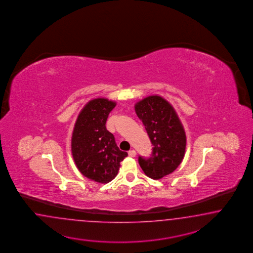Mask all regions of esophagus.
<instances>
[{
  "instance_id": "obj_1",
  "label": "esophagus",
  "mask_w": 253,
  "mask_h": 253,
  "mask_svg": "<svg viewBox=\"0 0 253 253\" xmlns=\"http://www.w3.org/2000/svg\"><path fill=\"white\" fill-rule=\"evenodd\" d=\"M128 154H129V156H130V157H135L136 152H135V150H133V149H130V151L128 152Z\"/></svg>"
}]
</instances>
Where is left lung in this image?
I'll return each mask as SVG.
<instances>
[{
    "label": "left lung",
    "instance_id": "1",
    "mask_svg": "<svg viewBox=\"0 0 253 253\" xmlns=\"http://www.w3.org/2000/svg\"><path fill=\"white\" fill-rule=\"evenodd\" d=\"M134 109L153 145L151 157H139L146 176L159 180L176 169L184 159L186 136L176 111L167 100L150 95L137 102Z\"/></svg>",
    "mask_w": 253,
    "mask_h": 253
}]
</instances>
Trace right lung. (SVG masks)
Returning a JSON list of instances; mask_svg holds the SVG:
<instances>
[{"label": "right lung", "instance_id": "add662e5", "mask_svg": "<svg viewBox=\"0 0 253 253\" xmlns=\"http://www.w3.org/2000/svg\"><path fill=\"white\" fill-rule=\"evenodd\" d=\"M116 102L107 98L89 101L78 116L71 138V152L83 175L107 184L118 174L121 161L128 156L120 150L114 135L106 128Z\"/></svg>", "mask_w": 253, "mask_h": 253}]
</instances>
